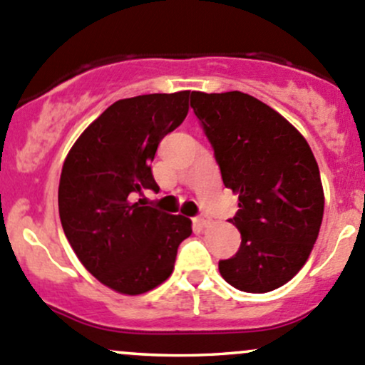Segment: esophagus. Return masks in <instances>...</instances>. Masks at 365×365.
Instances as JSON below:
<instances>
[{"instance_id": "esophagus-1", "label": "esophagus", "mask_w": 365, "mask_h": 365, "mask_svg": "<svg viewBox=\"0 0 365 365\" xmlns=\"http://www.w3.org/2000/svg\"><path fill=\"white\" fill-rule=\"evenodd\" d=\"M195 223L200 225V227H209V225L212 223V217H210L209 214H198V216L195 217Z\"/></svg>"}]
</instances>
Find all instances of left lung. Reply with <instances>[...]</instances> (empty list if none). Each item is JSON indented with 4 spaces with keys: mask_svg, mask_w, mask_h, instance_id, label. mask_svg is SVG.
I'll list each match as a JSON object with an SVG mask.
<instances>
[{
    "mask_svg": "<svg viewBox=\"0 0 365 365\" xmlns=\"http://www.w3.org/2000/svg\"><path fill=\"white\" fill-rule=\"evenodd\" d=\"M191 108L223 184L239 195L230 223L242 240L220 260L221 276L250 294L276 290L302 269L320 232L325 200L313 151L283 115L246 93L193 91Z\"/></svg>",
    "mask_w": 365,
    "mask_h": 365,
    "instance_id": "left-lung-1",
    "label": "left lung"
}]
</instances>
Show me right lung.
<instances>
[{"label": "right lung", "instance_id": "right-lung-1", "mask_svg": "<svg viewBox=\"0 0 365 365\" xmlns=\"http://www.w3.org/2000/svg\"><path fill=\"white\" fill-rule=\"evenodd\" d=\"M190 91L155 93L112 103L66 156L58 191L59 217L82 265L105 287L138 295L174 270L191 220L131 202L158 193L151 161L161 138L187 114Z\"/></svg>", "mask_w": 365, "mask_h": 365}]
</instances>
